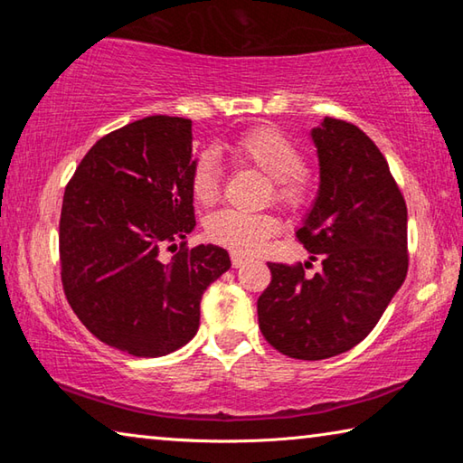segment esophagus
I'll list each match as a JSON object with an SVG mask.
<instances>
[{
  "label": "esophagus",
  "instance_id": "34e87169",
  "mask_svg": "<svg viewBox=\"0 0 463 463\" xmlns=\"http://www.w3.org/2000/svg\"><path fill=\"white\" fill-rule=\"evenodd\" d=\"M247 261V257H242V255H237V253H232V265L234 268H241L242 263Z\"/></svg>",
  "mask_w": 463,
  "mask_h": 463
}]
</instances>
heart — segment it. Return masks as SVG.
I'll list each match as a JSON object with an SVG mask.
<instances>
[{
  "label": "heart",
  "mask_w": 463,
  "mask_h": 463,
  "mask_svg": "<svg viewBox=\"0 0 463 463\" xmlns=\"http://www.w3.org/2000/svg\"><path fill=\"white\" fill-rule=\"evenodd\" d=\"M234 165H249L263 171L271 179L273 200L288 210L307 206L315 192V179L302 167V153L281 132L257 127L242 132L222 146ZM192 195L200 203H213L221 192V171L210 155H200L190 174ZM279 231L273 214H245L239 210H221L208 218L206 232L218 245L237 255H253L268 245Z\"/></svg>",
  "instance_id": "1"
}]
</instances>
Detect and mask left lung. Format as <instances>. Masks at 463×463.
Instances as JSON below:
<instances>
[{
	"label": "left lung",
	"instance_id": "8db88e82",
	"mask_svg": "<svg viewBox=\"0 0 463 463\" xmlns=\"http://www.w3.org/2000/svg\"><path fill=\"white\" fill-rule=\"evenodd\" d=\"M312 140L320 187L296 237L323 269L310 278L302 263H268L257 317L279 354L318 362L355 347L378 325L409 271V218L388 161L362 128L326 116Z\"/></svg>",
	"mask_w": 463,
	"mask_h": 463
}]
</instances>
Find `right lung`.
I'll list each match as a JSON object with an SVG mask.
<instances>
[{
	"label": "right lung",
	"instance_id": "add662e5",
	"mask_svg": "<svg viewBox=\"0 0 463 463\" xmlns=\"http://www.w3.org/2000/svg\"><path fill=\"white\" fill-rule=\"evenodd\" d=\"M192 120L146 116L93 145L62 195L61 281L101 343L137 357L184 347L203 289L231 268L216 245L187 247ZM177 250L166 260L162 250Z\"/></svg>",
	"mask_w": 463,
	"mask_h": 463
}]
</instances>
